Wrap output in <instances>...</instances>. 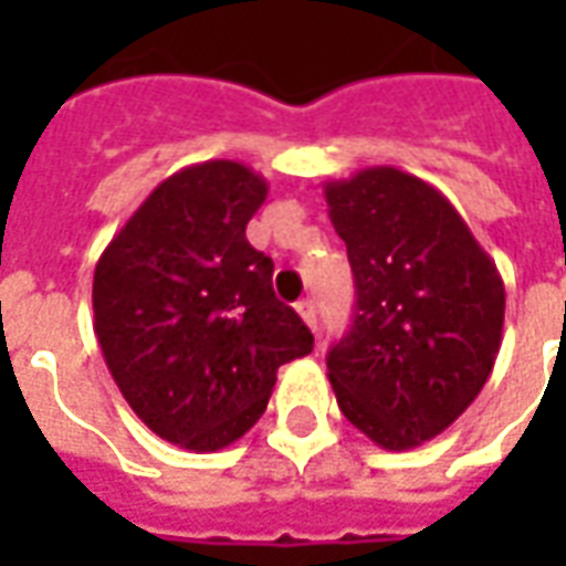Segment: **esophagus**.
<instances>
[{
  "label": "esophagus",
  "instance_id": "obj_1",
  "mask_svg": "<svg viewBox=\"0 0 566 566\" xmlns=\"http://www.w3.org/2000/svg\"><path fill=\"white\" fill-rule=\"evenodd\" d=\"M296 312H300V318L306 321L312 331L318 327V312H315V300H300V303H296Z\"/></svg>",
  "mask_w": 566,
  "mask_h": 566
}]
</instances>
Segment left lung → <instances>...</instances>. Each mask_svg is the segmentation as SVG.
Masks as SVG:
<instances>
[{
	"label": "left lung",
	"mask_w": 566,
	"mask_h": 566,
	"mask_svg": "<svg viewBox=\"0 0 566 566\" xmlns=\"http://www.w3.org/2000/svg\"><path fill=\"white\" fill-rule=\"evenodd\" d=\"M357 303L327 355L336 403L376 446L406 451L473 403L503 339L506 291L458 209L416 175L373 166L324 185Z\"/></svg>",
	"instance_id": "left-lung-1"
}]
</instances>
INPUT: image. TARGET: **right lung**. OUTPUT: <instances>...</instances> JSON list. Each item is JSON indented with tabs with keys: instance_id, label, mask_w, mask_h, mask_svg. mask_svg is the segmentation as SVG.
<instances>
[{
	"instance_id": "1",
	"label": "right lung",
	"mask_w": 566,
	"mask_h": 566,
	"mask_svg": "<svg viewBox=\"0 0 566 566\" xmlns=\"http://www.w3.org/2000/svg\"><path fill=\"white\" fill-rule=\"evenodd\" d=\"M266 178L235 160L169 175L93 272V331L133 412L166 442L218 451L258 424L312 333L272 291L248 221Z\"/></svg>"
}]
</instances>
